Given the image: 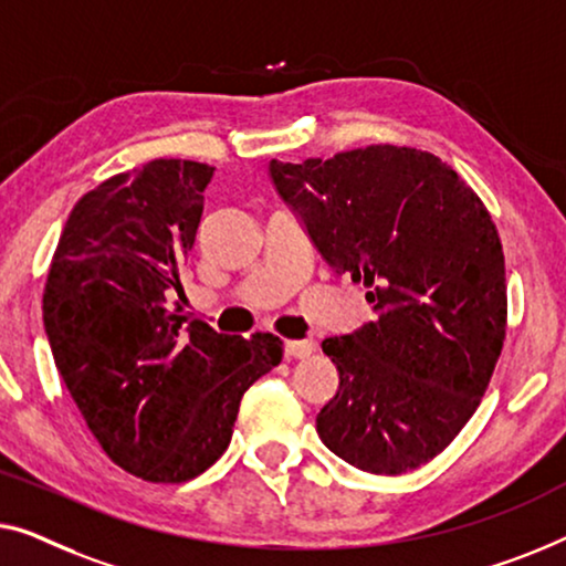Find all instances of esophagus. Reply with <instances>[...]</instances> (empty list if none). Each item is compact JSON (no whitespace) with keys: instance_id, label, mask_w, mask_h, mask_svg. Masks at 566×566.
Masks as SVG:
<instances>
[{"instance_id":"1","label":"esophagus","mask_w":566,"mask_h":566,"mask_svg":"<svg viewBox=\"0 0 566 566\" xmlns=\"http://www.w3.org/2000/svg\"><path fill=\"white\" fill-rule=\"evenodd\" d=\"M284 352L286 356H294V359H305L315 352V344L313 340H284Z\"/></svg>"}]
</instances>
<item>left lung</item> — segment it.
<instances>
[{"label":"left lung","mask_w":566,"mask_h":566,"mask_svg":"<svg viewBox=\"0 0 566 566\" xmlns=\"http://www.w3.org/2000/svg\"><path fill=\"white\" fill-rule=\"evenodd\" d=\"M269 171L323 259L364 280L377 310L359 331L323 340L340 381L317 436L371 474L426 464L480 408L503 352L505 256L492 214L449 164L410 146Z\"/></svg>","instance_id":"8db88e82"}]
</instances>
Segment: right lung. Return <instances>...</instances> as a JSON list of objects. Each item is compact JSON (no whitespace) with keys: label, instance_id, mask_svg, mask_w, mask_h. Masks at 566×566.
<instances>
[{"label":"right lung","instance_id":"add662e5","mask_svg":"<svg viewBox=\"0 0 566 566\" xmlns=\"http://www.w3.org/2000/svg\"><path fill=\"white\" fill-rule=\"evenodd\" d=\"M212 166L156 158L71 210L43 323L63 385L102 451L146 482H187L228 449L241 397L282 361L274 333L226 336L169 310Z\"/></svg>","mask_w":566,"mask_h":566}]
</instances>
